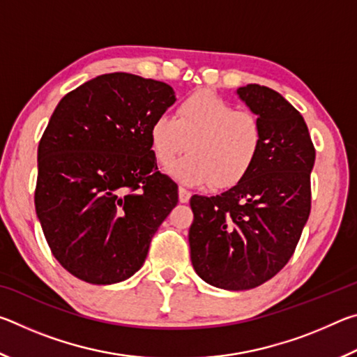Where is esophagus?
Instances as JSON below:
<instances>
[{
    "label": "esophagus",
    "instance_id": "esophagus-1",
    "mask_svg": "<svg viewBox=\"0 0 357 357\" xmlns=\"http://www.w3.org/2000/svg\"><path fill=\"white\" fill-rule=\"evenodd\" d=\"M178 192H179V202H181V203H187V202L190 200L192 193H190L189 190H187V189H184V187H179Z\"/></svg>",
    "mask_w": 357,
    "mask_h": 357
}]
</instances>
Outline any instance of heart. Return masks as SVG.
I'll return each instance as SVG.
<instances>
[{
    "label": "heart",
    "mask_w": 357,
    "mask_h": 357,
    "mask_svg": "<svg viewBox=\"0 0 357 357\" xmlns=\"http://www.w3.org/2000/svg\"><path fill=\"white\" fill-rule=\"evenodd\" d=\"M263 142L257 114L236 110L211 91L187 96L179 102L176 116L162 113L149 128L157 164L170 167L187 149L190 154L173 168V176L184 184H211L214 189H229L244 181L257 164Z\"/></svg>",
    "instance_id": "b5f03b06"
}]
</instances>
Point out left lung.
I'll list each match as a JSON object with an SVG mask.
<instances>
[{
	"instance_id": "obj_1",
	"label": "left lung",
	"mask_w": 357,
	"mask_h": 357,
	"mask_svg": "<svg viewBox=\"0 0 357 357\" xmlns=\"http://www.w3.org/2000/svg\"><path fill=\"white\" fill-rule=\"evenodd\" d=\"M239 98L263 126L261 153L238 185L215 197L193 195L190 259L209 285L255 288L293 257L310 215L315 148L302 114L274 89L247 84Z\"/></svg>"
}]
</instances>
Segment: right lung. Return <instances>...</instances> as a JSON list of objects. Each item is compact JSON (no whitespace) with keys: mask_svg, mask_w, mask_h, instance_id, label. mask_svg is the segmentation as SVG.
<instances>
[{"mask_svg":"<svg viewBox=\"0 0 357 357\" xmlns=\"http://www.w3.org/2000/svg\"><path fill=\"white\" fill-rule=\"evenodd\" d=\"M170 84L126 72L93 78L59 100L38 148L34 204L59 264L112 285L134 275L178 185L157 170L149 128L174 104Z\"/></svg>","mask_w":357,"mask_h":357,"instance_id":"add662e5","label":"right lung"}]
</instances>
